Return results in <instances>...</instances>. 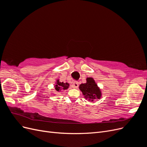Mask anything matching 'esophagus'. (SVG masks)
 I'll use <instances>...</instances> for the list:
<instances>
[{
    "label": "esophagus",
    "mask_w": 147,
    "mask_h": 147,
    "mask_svg": "<svg viewBox=\"0 0 147 147\" xmlns=\"http://www.w3.org/2000/svg\"><path fill=\"white\" fill-rule=\"evenodd\" d=\"M78 84H79L78 82H74L72 83V87H74L75 88H77L78 87Z\"/></svg>",
    "instance_id": "1"
}]
</instances>
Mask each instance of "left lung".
I'll return each mask as SVG.
<instances>
[{"label":"left lung","instance_id":"1","mask_svg":"<svg viewBox=\"0 0 147 147\" xmlns=\"http://www.w3.org/2000/svg\"><path fill=\"white\" fill-rule=\"evenodd\" d=\"M79 89L84 98L88 101L92 102L94 100L100 99L102 95L100 88L92 77H87L86 82L80 84Z\"/></svg>","mask_w":147,"mask_h":147}]
</instances>
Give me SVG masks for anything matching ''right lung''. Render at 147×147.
I'll list each match as a JSON object with an SVG mask.
<instances>
[{
  "label": "right lung",
  "instance_id": "right-lung-1",
  "mask_svg": "<svg viewBox=\"0 0 147 147\" xmlns=\"http://www.w3.org/2000/svg\"><path fill=\"white\" fill-rule=\"evenodd\" d=\"M70 84L68 83L61 82L59 79H57L55 82V89L56 92H60L61 90H66L69 88Z\"/></svg>",
  "mask_w": 147,
  "mask_h": 147
}]
</instances>
